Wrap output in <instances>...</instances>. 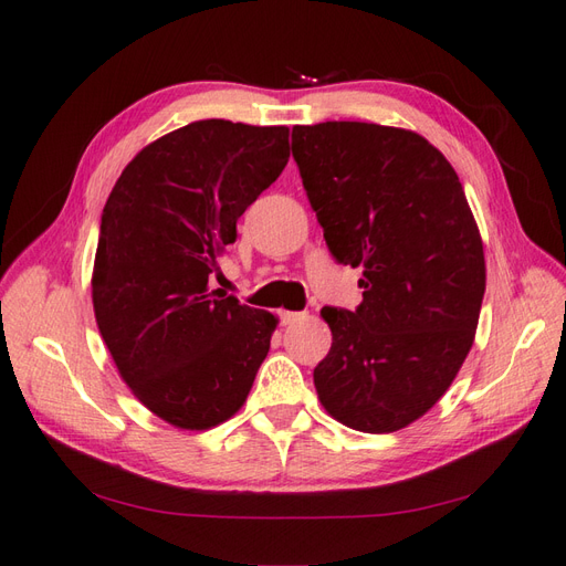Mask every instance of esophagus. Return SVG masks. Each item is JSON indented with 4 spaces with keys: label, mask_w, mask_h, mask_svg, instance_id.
<instances>
[{
    "label": "esophagus",
    "mask_w": 566,
    "mask_h": 566,
    "mask_svg": "<svg viewBox=\"0 0 566 566\" xmlns=\"http://www.w3.org/2000/svg\"><path fill=\"white\" fill-rule=\"evenodd\" d=\"M303 317H306V313H294V311H282V313H280V323H282V325H294V323H298V321H303Z\"/></svg>",
    "instance_id": "obj_1"
}]
</instances>
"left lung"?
I'll return each mask as SVG.
<instances>
[{"instance_id":"left-lung-1","label":"left lung","mask_w":566,"mask_h":566,"mask_svg":"<svg viewBox=\"0 0 566 566\" xmlns=\"http://www.w3.org/2000/svg\"><path fill=\"white\" fill-rule=\"evenodd\" d=\"M292 153L332 258L364 270L354 311L323 308L317 397L354 430L407 428L457 378L481 315L483 241L461 181L423 136L380 124L294 126Z\"/></svg>"}]
</instances>
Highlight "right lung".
<instances>
[{
	"label": "right lung",
	"instance_id": "1",
	"mask_svg": "<svg viewBox=\"0 0 566 566\" xmlns=\"http://www.w3.org/2000/svg\"><path fill=\"white\" fill-rule=\"evenodd\" d=\"M286 163V126L193 122L143 148L105 202L95 321L124 382L171 426L234 416L270 352L277 317L210 292V277Z\"/></svg>",
	"mask_w": 566,
	"mask_h": 566
}]
</instances>
